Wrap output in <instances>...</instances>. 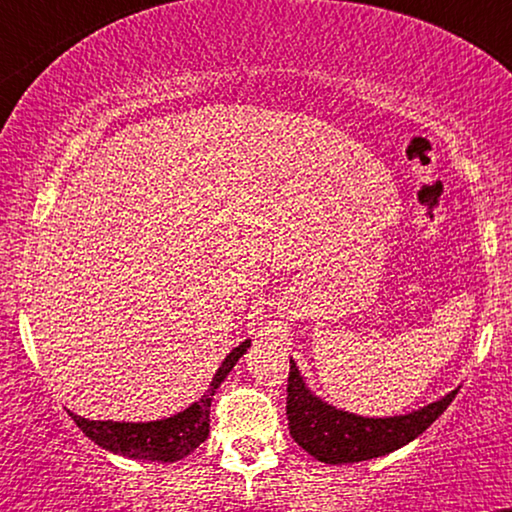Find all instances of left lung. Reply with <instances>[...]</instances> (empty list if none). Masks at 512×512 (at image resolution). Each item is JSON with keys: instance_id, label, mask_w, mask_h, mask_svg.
Wrapping results in <instances>:
<instances>
[{"instance_id": "obj_1", "label": "left lung", "mask_w": 512, "mask_h": 512, "mask_svg": "<svg viewBox=\"0 0 512 512\" xmlns=\"http://www.w3.org/2000/svg\"><path fill=\"white\" fill-rule=\"evenodd\" d=\"M455 395L458 388L450 390L446 398L400 417H362V414L338 410L318 398L304 383L294 359H290L287 419H290L292 438L306 453L326 465H347V462L381 458L407 446L448 410Z\"/></svg>"}]
</instances>
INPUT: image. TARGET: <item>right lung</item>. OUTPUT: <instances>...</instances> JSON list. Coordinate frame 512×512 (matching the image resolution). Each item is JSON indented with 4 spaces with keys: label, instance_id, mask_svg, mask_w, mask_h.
I'll return each instance as SVG.
<instances>
[{
    "label": "right lung",
    "instance_id": "add662e5",
    "mask_svg": "<svg viewBox=\"0 0 512 512\" xmlns=\"http://www.w3.org/2000/svg\"><path fill=\"white\" fill-rule=\"evenodd\" d=\"M251 347V340L239 342L234 350L227 354L225 362L215 371L213 381L206 393L198 398L194 405L186 410L172 414L158 422H95V419H83L71 412L78 429L86 434L90 441L98 443L100 448L110 450L114 455L134 460H150V462H177L186 458L189 453L201 446L208 438L210 431V402H213L215 390L225 381L227 374L244 357V352Z\"/></svg>",
    "mask_w": 512,
    "mask_h": 512
}]
</instances>
